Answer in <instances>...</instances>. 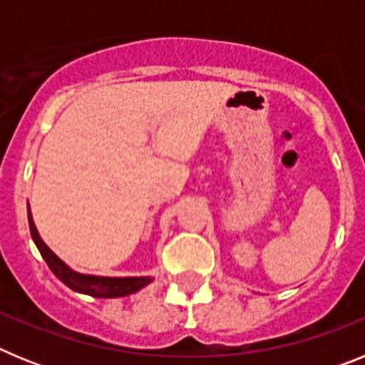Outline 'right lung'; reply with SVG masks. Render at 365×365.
Segmentation results:
<instances>
[{
	"instance_id": "right-lung-1",
	"label": "right lung",
	"mask_w": 365,
	"mask_h": 365,
	"mask_svg": "<svg viewBox=\"0 0 365 365\" xmlns=\"http://www.w3.org/2000/svg\"><path fill=\"white\" fill-rule=\"evenodd\" d=\"M29 228H31L32 240L36 243L45 263L49 265L54 276L60 282L66 283L69 289H73V291L89 294L93 298H120V296L133 294V292L140 291L143 287H146L148 283H151V278H148V276L146 278H102V276H89V274L74 272L43 243V240H41L36 230V225L32 221L31 208H29Z\"/></svg>"
}]
</instances>
